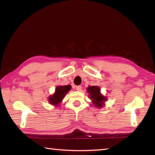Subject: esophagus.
Here are the masks:
<instances>
[{"label": "esophagus", "mask_w": 155, "mask_h": 155, "mask_svg": "<svg viewBox=\"0 0 155 155\" xmlns=\"http://www.w3.org/2000/svg\"><path fill=\"white\" fill-rule=\"evenodd\" d=\"M76 89H77V91H80L82 89V87L81 86H77L76 87Z\"/></svg>", "instance_id": "esophagus-1"}]
</instances>
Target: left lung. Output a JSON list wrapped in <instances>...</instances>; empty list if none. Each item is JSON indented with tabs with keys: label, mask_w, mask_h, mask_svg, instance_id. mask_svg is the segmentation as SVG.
<instances>
[{
	"label": "left lung",
	"mask_w": 155,
	"mask_h": 155,
	"mask_svg": "<svg viewBox=\"0 0 155 155\" xmlns=\"http://www.w3.org/2000/svg\"><path fill=\"white\" fill-rule=\"evenodd\" d=\"M88 93H89V97L93 101V104L97 107H103L107 98L101 94L100 88L97 86H92L88 87Z\"/></svg>",
	"instance_id": "1"
}]
</instances>
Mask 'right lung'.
Listing matches in <instances>:
<instances>
[{"mask_svg": "<svg viewBox=\"0 0 155 155\" xmlns=\"http://www.w3.org/2000/svg\"><path fill=\"white\" fill-rule=\"evenodd\" d=\"M71 85H64V86H58L56 88L55 93L53 95L49 97V103L51 104L57 105L62 101L64 97V95L71 90Z\"/></svg>", "mask_w": 155, "mask_h": 155, "instance_id": "add662e5", "label": "right lung"}]
</instances>
